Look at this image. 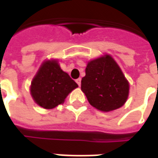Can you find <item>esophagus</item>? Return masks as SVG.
<instances>
[{"label": "esophagus", "mask_w": 158, "mask_h": 158, "mask_svg": "<svg viewBox=\"0 0 158 158\" xmlns=\"http://www.w3.org/2000/svg\"><path fill=\"white\" fill-rule=\"evenodd\" d=\"M76 83L78 84L79 85H80V84H81V79H80V78H79V79H76Z\"/></svg>", "instance_id": "34e87169"}]
</instances>
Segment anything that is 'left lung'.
I'll return each mask as SVG.
<instances>
[{
  "label": "left lung",
  "mask_w": 158,
  "mask_h": 158,
  "mask_svg": "<svg viewBox=\"0 0 158 158\" xmlns=\"http://www.w3.org/2000/svg\"><path fill=\"white\" fill-rule=\"evenodd\" d=\"M81 90L91 106L102 111H110L126 102L129 83L115 60L106 55L88 62Z\"/></svg>",
  "instance_id": "8db88e82"
}]
</instances>
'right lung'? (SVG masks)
Segmentation results:
<instances>
[{
  "instance_id": "right-lung-1",
  "label": "right lung",
  "mask_w": 158,
  "mask_h": 158,
  "mask_svg": "<svg viewBox=\"0 0 158 158\" xmlns=\"http://www.w3.org/2000/svg\"><path fill=\"white\" fill-rule=\"evenodd\" d=\"M78 87L73 79L61 70L56 60L44 62L31 84V95L45 109L62 104L67 95Z\"/></svg>"
}]
</instances>
